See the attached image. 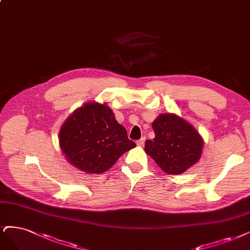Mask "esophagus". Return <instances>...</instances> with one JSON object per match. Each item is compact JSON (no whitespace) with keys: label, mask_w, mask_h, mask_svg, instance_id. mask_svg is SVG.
Segmentation results:
<instances>
[{"label":"esophagus","mask_w":250,"mask_h":250,"mask_svg":"<svg viewBox=\"0 0 250 250\" xmlns=\"http://www.w3.org/2000/svg\"><path fill=\"white\" fill-rule=\"evenodd\" d=\"M145 141H146V137H142L141 140H139V141L136 142V145H137V146H143L144 143H145Z\"/></svg>","instance_id":"34e87169"}]
</instances>
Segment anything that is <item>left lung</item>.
<instances>
[{
    "mask_svg": "<svg viewBox=\"0 0 250 250\" xmlns=\"http://www.w3.org/2000/svg\"><path fill=\"white\" fill-rule=\"evenodd\" d=\"M155 137L145 152L168 175H181L201 159L204 141L193 125L176 114H160L152 123Z\"/></svg>",
    "mask_w": 250,
    "mask_h": 250,
    "instance_id": "1",
    "label": "left lung"
}]
</instances>
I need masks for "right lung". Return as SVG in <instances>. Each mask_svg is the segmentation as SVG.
<instances>
[{
    "instance_id": "right-lung-1",
    "label": "right lung",
    "mask_w": 250,
    "mask_h": 250,
    "mask_svg": "<svg viewBox=\"0 0 250 250\" xmlns=\"http://www.w3.org/2000/svg\"><path fill=\"white\" fill-rule=\"evenodd\" d=\"M66 160L85 174H102L136 145L128 139L106 103L85 102L69 115L59 132Z\"/></svg>"
}]
</instances>
